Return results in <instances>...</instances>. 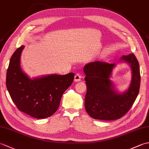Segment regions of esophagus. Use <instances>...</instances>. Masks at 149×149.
Masks as SVG:
<instances>
[{
	"label": "esophagus",
	"mask_w": 149,
	"mask_h": 149,
	"mask_svg": "<svg viewBox=\"0 0 149 149\" xmlns=\"http://www.w3.org/2000/svg\"><path fill=\"white\" fill-rule=\"evenodd\" d=\"M81 75L80 74H79V73H77L75 75V77H74V81L75 82H79L81 81Z\"/></svg>",
	"instance_id": "34e87169"
}]
</instances>
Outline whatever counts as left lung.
<instances>
[{
    "label": "left lung",
    "mask_w": 149,
    "mask_h": 149,
    "mask_svg": "<svg viewBox=\"0 0 149 149\" xmlns=\"http://www.w3.org/2000/svg\"><path fill=\"white\" fill-rule=\"evenodd\" d=\"M121 60L130 65L132 74L128 90L121 94L114 90L109 79L115 63L97 61L84 66V80L87 86L85 109L94 119L114 120L122 118L131 108L136 99L141 80L138 61L132 53L123 56Z\"/></svg>",
    "instance_id": "obj_1"
}]
</instances>
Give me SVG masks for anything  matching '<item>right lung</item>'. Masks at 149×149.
<instances>
[{
  "mask_svg": "<svg viewBox=\"0 0 149 149\" xmlns=\"http://www.w3.org/2000/svg\"><path fill=\"white\" fill-rule=\"evenodd\" d=\"M24 48V45L20 47L11 56L6 87L19 110L36 118H48L58 110L63 94L73 83L74 74H52L31 79L20 67Z\"/></svg>",
  "mask_w": 149,
  "mask_h": 149,
  "instance_id": "1",
  "label": "right lung"
}]
</instances>
